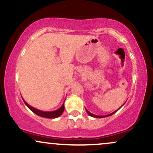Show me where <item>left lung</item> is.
Masks as SVG:
<instances>
[{
  "mask_svg": "<svg viewBox=\"0 0 153 153\" xmlns=\"http://www.w3.org/2000/svg\"><path fill=\"white\" fill-rule=\"evenodd\" d=\"M123 106V105H122ZM121 106V107H122ZM120 107V108H121ZM119 109H117V110H116L115 111H114V112H112V113H111V114H108V115H106V116H98V115H95V114H92V113H91L90 111H88L86 108H85V110H86V111H87V113L89 115L91 116V117H95V118H103V117H109V116H111V115H112V114H114L115 113V112H117V111H118Z\"/></svg>",
  "mask_w": 153,
  "mask_h": 153,
  "instance_id": "left-lung-1",
  "label": "left lung"
}]
</instances>
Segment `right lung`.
Masks as SVG:
<instances>
[{
  "label": "right lung",
  "instance_id": "obj_1",
  "mask_svg": "<svg viewBox=\"0 0 153 153\" xmlns=\"http://www.w3.org/2000/svg\"><path fill=\"white\" fill-rule=\"evenodd\" d=\"M23 101H24V102L25 103L26 106H27L28 108H29V109L31 111L34 112V113L36 114V115L40 116V117H45V118H49V119L57 118V117H59V116L62 114L63 113V111H64V109H65V106H64L65 101H64V103H63L62 106H61L59 108H58L57 110L53 111H43L38 110V109H36V108H34V107L31 106L30 105L28 104V103H26L24 99H23Z\"/></svg>",
  "mask_w": 153,
  "mask_h": 153
}]
</instances>
